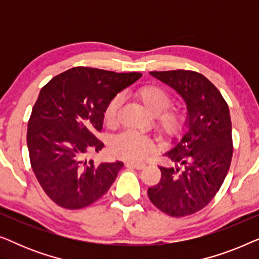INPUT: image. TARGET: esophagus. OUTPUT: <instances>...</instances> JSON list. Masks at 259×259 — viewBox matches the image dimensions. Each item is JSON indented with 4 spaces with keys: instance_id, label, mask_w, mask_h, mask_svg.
<instances>
[{
    "instance_id": "esophagus-1",
    "label": "esophagus",
    "mask_w": 259,
    "mask_h": 259,
    "mask_svg": "<svg viewBox=\"0 0 259 259\" xmlns=\"http://www.w3.org/2000/svg\"><path fill=\"white\" fill-rule=\"evenodd\" d=\"M126 165H127V166H131V167L137 168V169H141V168H144V167H145V164H144V162H134V161H128V162H126Z\"/></svg>"
}]
</instances>
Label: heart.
Masks as SVG:
<instances>
[{"label":"heart","instance_id":"b5f03b06","mask_svg":"<svg viewBox=\"0 0 259 259\" xmlns=\"http://www.w3.org/2000/svg\"><path fill=\"white\" fill-rule=\"evenodd\" d=\"M137 98L143 102L151 115H154L157 128L166 136H177L185 130L189 121L187 111L182 106H169L172 98L158 84H145L138 88ZM121 98L116 95L108 102L105 109V120L108 123L115 121ZM111 150L115 155L128 160H141L154 150V145L146 137L128 131L114 138Z\"/></svg>","mask_w":259,"mask_h":259}]
</instances>
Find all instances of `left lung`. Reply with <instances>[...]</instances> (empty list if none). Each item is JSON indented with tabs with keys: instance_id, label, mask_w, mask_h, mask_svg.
<instances>
[{
	"instance_id": "1",
	"label": "left lung",
	"mask_w": 259,
	"mask_h": 259,
	"mask_svg": "<svg viewBox=\"0 0 259 259\" xmlns=\"http://www.w3.org/2000/svg\"><path fill=\"white\" fill-rule=\"evenodd\" d=\"M150 74L184 99L189 121L182 140L165 153L177 167L159 166L160 182L147 193L164 213L185 217L206 206L228 175L233 152L229 106L203 74L184 69Z\"/></svg>"
}]
</instances>
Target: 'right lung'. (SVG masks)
Wrapping results in <instances>:
<instances>
[{
    "instance_id": "1",
    "label": "right lung",
    "mask_w": 259,
    "mask_h": 259,
    "mask_svg": "<svg viewBox=\"0 0 259 259\" xmlns=\"http://www.w3.org/2000/svg\"><path fill=\"white\" fill-rule=\"evenodd\" d=\"M140 76L74 67L42 87L28 121L27 145L37 182L59 206L86 207L114 183L122 161L94 165L84 154L101 151L97 132L108 102Z\"/></svg>"
}]
</instances>
